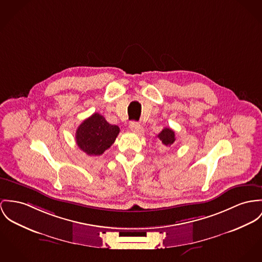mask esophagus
<instances>
[{
	"label": "esophagus",
	"instance_id": "esophagus-1",
	"mask_svg": "<svg viewBox=\"0 0 262 262\" xmlns=\"http://www.w3.org/2000/svg\"><path fill=\"white\" fill-rule=\"evenodd\" d=\"M129 128L132 132H134L136 134H141L143 132V128L141 127V124L137 121H132L129 124Z\"/></svg>",
	"mask_w": 262,
	"mask_h": 262
}]
</instances>
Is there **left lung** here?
Here are the masks:
<instances>
[{"mask_svg":"<svg viewBox=\"0 0 262 262\" xmlns=\"http://www.w3.org/2000/svg\"><path fill=\"white\" fill-rule=\"evenodd\" d=\"M158 138L166 146H170L176 141L174 132L171 128H168V127L163 128L161 133L158 135Z\"/></svg>","mask_w":262,"mask_h":262,"instance_id":"left-lung-1","label":"left lung"}]
</instances>
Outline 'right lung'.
I'll return each instance as SVG.
<instances>
[{
  "label": "right lung",
  "mask_w": 262,
  "mask_h": 262,
  "mask_svg": "<svg viewBox=\"0 0 262 262\" xmlns=\"http://www.w3.org/2000/svg\"><path fill=\"white\" fill-rule=\"evenodd\" d=\"M120 127L111 124L98 113L81 122L76 132L78 146L89 156H101L115 142Z\"/></svg>",
  "instance_id": "right-lung-1"
}]
</instances>
